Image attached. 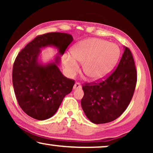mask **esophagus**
I'll use <instances>...</instances> for the list:
<instances>
[{"label":"esophagus","mask_w":153,"mask_h":153,"mask_svg":"<svg viewBox=\"0 0 153 153\" xmlns=\"http://www.w3.org/2000/svg\"><path fill=\"white\" fill-rule=\"evenodd\" d=\"M81 88V85L80 84V83L79 82L75 83V84L74 85V89H78V88Z\"/></svg>","instance_id":"obj_1"}]
</instances>
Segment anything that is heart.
<instances>
[{
  "mask_svg": "<svg viewBox=\"0 0 153 153\" xmlns=\"http://www.w3.org/2000/svg\"><path fill=\"white\" fill-rule=\"evenodd\" d=\"M120 49L115 44L104 39L88 38L81 41L72 49V55L64 56L65 68L70 76L79 72L78 61L83 62L84 74L92 80L106 76L118 62Z\"/></svg>",
  "mask_w": 153,
  "mask_h": 153,
  "instance_id": "heart-1",
  "label": "heart"
}]
</instances>
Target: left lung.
Instances as JSON below:
<instances>
[{
	"mask_svg": "<svg viewBox=\"0 0 153 153\" xmlns=\"http://www.w3.org/2000/svg\"><path fill=\"white\" fill-rule=\"evenodd\" d=\"M137 73L132 53L125 47L116 70L104 80L85 83L81 104L87 118L95 124L116 120L126 110L134 93Z\"/></svg>",
	"mask_w": 153,
	"mask_h": 153,
	"instance_id": "left-lung-1",
	"label": "left lung"
}]
</instances>
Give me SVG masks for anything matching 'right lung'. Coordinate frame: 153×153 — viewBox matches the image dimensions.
<instances>
[{"label":"right lung","instance_id":"1","mask_svg":"<svg viewBox=\"0 0 153 153\" xmlns=\"http://www.w3.org/2000/svg\"><path fill=\"white\" fill-rule=\"evenodd\" d=\"M72 41L68 33H48L37 35L18 53L12 69V83L19 105L29 116L39 120L53 116L75 83L58 68V56L55 62L45 66L38 64L39 49L53 45L63 55Z\"/></svg>","mask_w":153,"mask_h":153}]
</instances>
